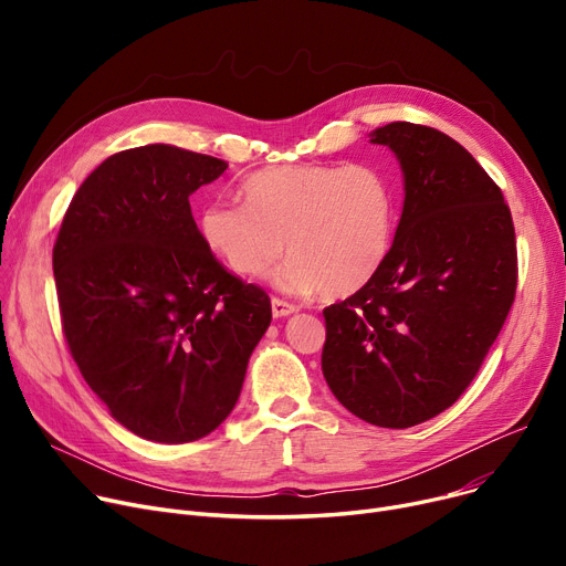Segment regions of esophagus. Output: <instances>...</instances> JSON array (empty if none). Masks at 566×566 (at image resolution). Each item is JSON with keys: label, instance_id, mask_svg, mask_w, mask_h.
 I'll use <instances>...</instances> for the list:
<instances>
[{"label": "esophagus", "instance_id": "obj_1", "mask_svg": "<svg viewBox=\"0 0 566 566\" xmlns=\"http://www.w3.org/2000/svg\"><path fill=\"white\" fill-rule=\"evenodd\" d=\"M271 307H273V316H275V318H284V316H291V314L298 312V307L286 303V301H280V298H273V301H271Z\"/></svg>", "mask_w": 566, "mask_h": 566}]
</instances>
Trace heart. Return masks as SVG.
Returning <instances> with one entry per match:
<instances>
[{
	"label": "heart",
	"instance_id": "heart-1",
	"mask_svg": "<svg viewBox=\"0 0 566 566\" xmlns=\"http://www.w3.org/2000/svg\"><path fill=\"white\" fill-rule=\"evenodd\" d=\"M243 195L245 203L218 199L199 216L203 245L235 275H261L289 250L275 286L344 298L390 254L397 192L376 165H280L252 174Z\"/></svg>",
	"mask_w": 566,
	"mask_h": 566
}]
</instances>
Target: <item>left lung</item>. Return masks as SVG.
<instances>
[{"label": "left lung", "mask_w": 566, "mask_h": 566, "mask_svg": "<svg viewBox=\"0 0 566 566\" xmlns=\"http://www.w3.org/2000/svg\"><path fill=\"white\" fill-rule=\"evenodd\" d=\"M403 211L369 284L323 310L321 369L360 420L408 429L450 408L478 376L516 293V235L500 188L444 133L395 122Z\"/></svg>", "instance_id": "left-lung-1"}]
</instances>
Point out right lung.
<instances>
[{
	"instance_id": "1",
	"label": "right lung",
	"mask_w": 566,
	"mask_h": 566,
	"mask_svg": "<svg viewBox=\"0 0 566 566\" xmlns=\"http://www.w3.org/2000/svg\"><path fill=\"white\" fill-rule=\"evenodd\" d=\"M227 167L171 144L114 154L54 243L73 360L112 418L154 442H192L229 418L273 318L265 291L224 271L190 211Z\"/></svg>"
}]
</instances>
